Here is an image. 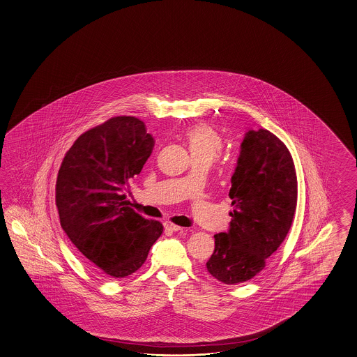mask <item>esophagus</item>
Returning <instances> with one entry per match:
<instances>
[{"label": "esophagus", "instance_id": "34e87169", "mask_svg": "<svg viewBox=\"0 0 357 357\" xmlns=\"http://www.w3.org/2000/svg\"><path fill=\"white\" fill-rule=\"evenodd\" d=\"M164 227H165V229H167V231H172V232H178V231H183L182 227L176 226V225H173V223H170V222H166L165 225H164Z\"/></svg>", "mask_w": 357, "mask_h": 357}]
</instances>
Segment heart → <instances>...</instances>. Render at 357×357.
Here are the masks:
<instances>
[{
    "label": "heart",
    "mask_w": 357,
    "mask_h": 357,
    "mask_svg": "<svg viewBox=\"0 0 357 357\" xmlns=\"http://www.w3.org/2000/svg\"><path fill=\"white\" fill-rule=\"evenodd\" d=\"M184 140L191 152L192 160L213 161L222 149V139L217 131L208 125H193L184 132Z\"/></svg>",
    "instance_id": "obj_1"
}]
</instances>
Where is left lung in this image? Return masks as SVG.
Returning <instances> with one entry per match:
<instances>
[{
	"mask_svg": "<svg viewBox=\"0 0 357 357\" xmlns=\"http://www.w3.org/2000/svg\"><path fill=\"white\" fill-rule=\"evenodd\" d=\"M231 183L229 231L214 235L206 268L218 281L236 285L266 267L291 227L298 196L293 157L271 131L249 130Z\"/></svg>",
	"mask_w": 357,
	"mask_h": 357,
	"instance_id": "1",
	"label": "left lung"
}]
</instances>
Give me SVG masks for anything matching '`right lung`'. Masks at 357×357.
Listing matches in <instances>:
<instances>
[{"label": "right lung", "instance_id": "add662e5", "mask_svg": "<svg viewBox=\"0 0 357 357\" xmlns=\"http://www.w3.org/2000/svg\"><path fill=\"white\" fill-rule=\"evenodd\" d=\"M153 146L144 122L117 116L81 134L61 161L55 185L61 228L109 278L139 270L164 231L160 222L132 209L122 193Z\"/></svg>", "mask_w": 357, "mask_h": 357}]
</instances>
